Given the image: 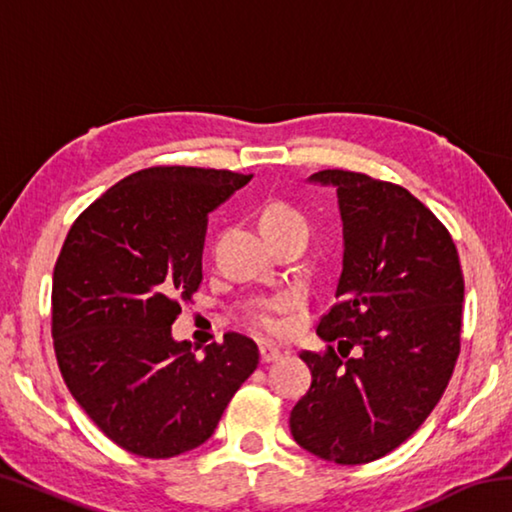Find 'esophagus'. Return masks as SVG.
Here are the masks:
<instances>
[{
  "instance_id": "1",
  "label": "esophagus",
  "mask_w": 512,
  "mask_h": 512,
  "mask_svg": "<svg viewBox=\"0 0 512 512\" xmlns=\"http://www.w3.org/2000/svg\"><path fill=\"white\" fill-rule=\"evenodd\" d=\"M259 357H262V363H271L280 359L282 352L273 348V345H262V348H259Z\"/></svg>"
}]
</instances>
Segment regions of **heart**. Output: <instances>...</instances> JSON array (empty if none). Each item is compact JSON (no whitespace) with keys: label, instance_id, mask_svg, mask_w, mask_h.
Segmentation results:
<instances>
[{"label":"heart","instance_id":"heart-1","mask_svg":"<svg viewBox=\"0 0 512 512\" xmlns=\"http://www.w3.org/2000/svg\"><path fill=\"white\" fill-rule=\"evenodd\" d=\"M259 221H262V228L266 235H271V232H277V230H284V228H291V225H307V219L302 216V212H298L296 207L289 203H282V201L268 203L262 210ZM253 325L264 334L277 332V320L273 316V307H259L253 314Z\"/></svg>","mask_w":512,"mask_h":512}]
</instances>
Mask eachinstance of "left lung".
<instances>
[{"label": "left lung", "instance_id": "1", "mask_svg": "<svg viewBox=\"0 0 512 512\" xmlns=\"http://www.w3.org/2000/svg\"><path fill=\"white\" fill-rule=\"evenodd\" d=\"M311 180L336 187L343 273L336 302L318 320L327 348L300 352L314 379L289 424L296 443L318 458L372 463L418 431L452 379L461 259L438 216L404 187L343 169Z\"/></svg>", "mask_w": 512, "mask_h": 512}]
</instances>
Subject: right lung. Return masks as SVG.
I'll return each instance as SVG.
<instances>
[{"label":"right lung","instance_id":"add662e5","mask_svg":"<svg viewBox=\"0 0 512 512\" xmlns=\"http://www.w3.org/2000/svg\"><path fill=\"white\" fill-rule=\"evenodd\" d=\"M253 173L135 171L79 214L54 266L51 336L69 393L112 443L144 458L203 445L253 375V339L228 332L196 357L171 339L203 282L207 212Z\"/></svg>","mask_w":512,"mask_h":512}]
</instances>
